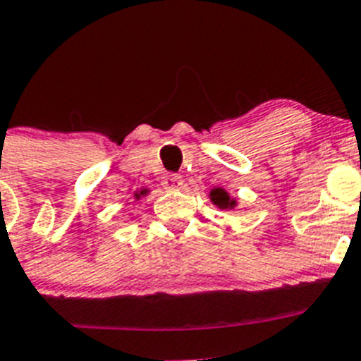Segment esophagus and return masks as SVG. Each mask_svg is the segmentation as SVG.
<instances>
[{
	"label": "esophagus",
	"mask_w": 361,
	"mask_h": 361,
	"mask_svg": "<svg viewBox=\"0 0 361 361\" xmlns=\"http://www.w3.org/2000/svg\"><path fill=\"white\" fill-rule=\"evenodd\" d=\"M162 184H164V188H168V190H177V188L183 186V177H180V175H168V177H164Z\"/></svg>",
	"instance_id": "34e87169"
}]
</instances>
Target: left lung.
<instances>
[{
	"label": "left lung",
	"instance_id": "1",
	"mask_svg": "<svg viewBox=\"0 0 361 361\" xmlns=\"http://www.w3.org/2000/svg\"><path fill=\"white\" fill-rule=\"evenodd\" d=\"M209 200H212L219 209L237 208V199L229 197V193L224 190V188H213V190L209 191Z\"/></svg>",
	"mask_w": 361,
	"mask_h": 361
}]
</instances>
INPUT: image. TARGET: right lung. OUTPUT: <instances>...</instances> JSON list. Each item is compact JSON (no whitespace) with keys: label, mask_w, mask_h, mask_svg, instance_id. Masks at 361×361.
I'll return each instance as SVG.
<instances>
[{"label":"right lung","mask_w":361,"mask_h":361,"mask_svg":"<svg viewBox=\"0 0 361 361\" xmlns=\"http://www.w3.org/2000/svg\"><path fill=\"white\" fill-rule=\"evenodd\" d=\"M148 191L149 190H139V191H135V193H133V197H135V200H139V199H141V197L148 195Z\"/></svg>","instance_id":"1"}]
</instances>
